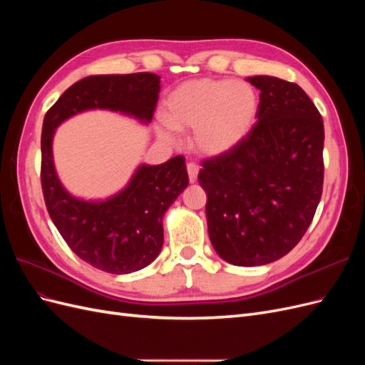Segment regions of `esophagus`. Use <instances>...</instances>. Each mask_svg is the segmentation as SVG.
I'll return each instance as SVG.
<instances>
[{
    "label": "esophagus",
    "instance_id": "obj_1",
    "mask_svg": "<svg viewBox=\"0 0 365 365\" xmlns=\"http://www.w3.org/2000/svg\"><path fill=\"white\" fill-rule=\"evenodd\" d=\"M187 173H189V181L195 182L197 178V173H200V168L195 163L187 164Z\"/></svg>",
    "mask_w": 365,
    "mask_h": 365
}]
</instances>
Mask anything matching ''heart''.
<instances>
[{"label":"heart","instance_id":"obj_1","mask_svg":"<svg viewBox=\"0 0 365 365\" xmlns=\"http://www.w3.org/2000/svg\"><path fill=\"white\" fill-rule=\"evenodd\" d=\"M259 96L245 82L195 79L178 85L163 103L157 135L175 145L176 130L193 129L192 143L204 157H220L237 148L259 114Z\"/></svg>","mask_w":365,"mask_h":365}]
</instances>
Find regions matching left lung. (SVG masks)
<instances>
[{"instance_id":"left-lung-1","label":"left lung","mask_w":365,"mask_h":365,"mask_svg":"<svg viewBox=\"0 0 365 365\" xmlns=\"http://www.w3.org/2000/svg\"><path fill=\"white\" fill-rule=\"evenodd\" d=\"M260 90L257 125L237 148L202 163L208 236L236 267L286 256L312 222L323 192L324 125L300 86L274 76Z\"/></svg>"}]
</instances>
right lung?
I'll return each mask as SVG.
<instances>
[{
	"label": "right lung",
	"mask_w": 365,
	"mask_h": 365,
	"mask_svg": "<svg viewBox=\"0 0 365 365\" xmlns=\"http://www.w3.org/2000/svg\"><path fill=\"white\" fill-rule=\"evenodd\" d=\"M161 77L153 73L90 76L65 91L43 117L41 137L42 193L53 224L68 247L94 268L130 274L146 268L163 248V216L187 185L184 157L140 164L129 182L105 200H83L61 182L53 160L58 126L94 109L113 111L149 125Z\"/></svg>",
	"instance_id": "1"
}]
</instances>
